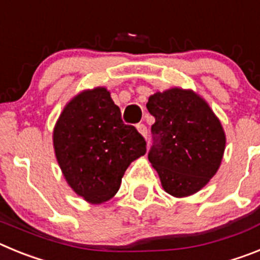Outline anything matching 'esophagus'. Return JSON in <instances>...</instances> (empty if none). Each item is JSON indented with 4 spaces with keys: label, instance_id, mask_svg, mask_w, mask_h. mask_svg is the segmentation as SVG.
Segmentation results:
<instances>
[{
    "label": "esophagus",
    "instance_id": "esophagus-1",
    "mask_svg": "<svg viewBox=\"0 0 260 260\" xmlns=\"http://www.w3.org/2000/svg\"><path fill=\"white\" fill-rule=\"evenodd\" d=\"M137 128H138V132L141 133L144 138H147V135H148V128H147V126L144 125V123H138Z\"/></svg>",
    "mask_w": 260,
    "mask_h": 260
}]
</instances>
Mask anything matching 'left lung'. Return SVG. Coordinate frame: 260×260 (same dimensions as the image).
<instances>
[{
  "instance_id": "1",
  "label": "left lung",
  "mask_w": 260,
  "mask_h": 260,
  "mask_svg": "<svg viewBox=\"0 0 260 260\" xmlns=\"http://www.w3.org/2000/svg\"><path fill=\"white\" fill-rule=\"evenodd\" d=\"M155 117L148 160L168 194L187 197L208 183L221 162L225 134L217 117L192 91L172 88L150 96Z\"/></svg>"
}]
</instances>
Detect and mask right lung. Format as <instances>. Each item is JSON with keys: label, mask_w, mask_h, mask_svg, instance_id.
Segmentation results:
<instances>
[{"label": "right lung", "mask_w": 260, "mask_h": 260, "mask_svg": "<svg viewBox=\"0 0 260 260\" xmlns=\"http://www.w3.org/2000/svg\"><path fill=\"white\" fill-rule=\"evenodd\" d=\"M56 157L66 181L87 202L109 201L125 171L146 153V141L125 125L121 110L103 87L75 96L53 133Z\"/></svg>", "instance_id": "1"}]
</instances>
